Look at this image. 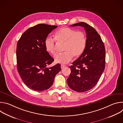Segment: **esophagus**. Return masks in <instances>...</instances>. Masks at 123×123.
<instances>
[{"instance_id": "34e87169", "label": "esophagus", "mask_w": 123, "mask_h": 123, "mask_svg": "<svg viewBox=\"0 0 123 123\" xmlns=\"http://www.w3.org/2000/svg\"><path fill=\"white\" fill-rule=\"evenodd\" d=\"M66 67V65H61V68L62 69H63L64 68Z\"/></svg>"}]
</instances>
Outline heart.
I'll list each match as a JSON object with an SVG mask.
<instances>
[{"label":"heart","mask_w":123,"mask_h":123,"mask_svg":"<svg viewBox=\"0 0 123 123\" xmlns=\"http://www.w3.org/2000/svg\"><path fill=\"white\" fill-rule=\"evenodd\" d=\"M55 39L58 42L65 43L64 52L56 55L55 56L56 63L65 64L71 61L74 56H80L85 50L86 46V34L82 31L67 27L59 29L55 33ZM46 50L51 55L55 53V39L47 37L44 42Z\"/></svg>","instance_id":"1"}]
</instances>
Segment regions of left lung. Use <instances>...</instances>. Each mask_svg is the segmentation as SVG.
<instances>
[{"label": "left lung", "instance_id": "left-lung-1", "mask_svg": "<svg viewBox=\"0 0 123 123\" xmlns=\"http://www.w3.org/2000/svg\"><path fill=\"white\" fill-rule=\"evenodd\" d=\"M81 26L86 34V46L83 54L69 67L71 74L67 79L69 87L77 92L89 91L96 85L105 69L106 50L97 31L85 22L72 27Z\"/></svg>", "mask_w": 123, "mask_h": 123}]
</instances>
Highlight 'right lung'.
<instances>
[{"label":"right lung","mask_w":123,"mask_h":123,"mask_svg":"<svg viewBox=\"0 0 123 123\" xmlns=\"http://www.w3.org/2000/svg\"><path fill=\"white\" fill-rule=\"evenodd\" d=\"M57 26L39 24L29 28L21 36L16 47L17 68L24 83L35 91L47 90L61 71L59 64L48 68L54 61L46 50L44 42Z\"/></svg>","instance_id":"add662e5"}]
</instances>
